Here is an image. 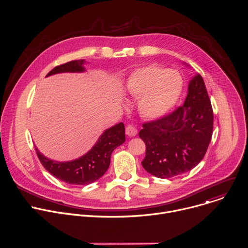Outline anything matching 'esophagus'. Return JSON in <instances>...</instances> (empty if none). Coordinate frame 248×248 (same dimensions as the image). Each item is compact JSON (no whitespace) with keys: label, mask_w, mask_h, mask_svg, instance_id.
Instances as JSON below:
<instances>
[{"label":"esophagus","mask_w":248,"mask_h":248,"mask_svg":"<svg viewBox=\"0 0 248 248\" xmlns=\"http://www.w3.org/2000/svg\"><path fill=\"white\" fill-rule=\"evenodd\" d=\"M125 133H126V135L132 137V136H135L137 134V129L133 125L128 124V125L125 126Z\"/></svg>","instance_id":"34e87169"}]
</instances>
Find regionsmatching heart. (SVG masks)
Returning a JSON list of instances; mask_svg holds the SVG:
<instances>
[{"label":"heart","instance_id":"b5f03b06","mask_svg":"<svg viewBox=\"0 0 248 248\" xmlns=\"http://www.w3.org/2000/svg\"><path fill=\"white\" fill-rule=\"evenodd\" d=\"M183 88L184 79L179 72L156 63L136 69L125 84L128 94L141 97L138 110L149 119L167 114L180 99Z\"/></svg>","mask_w":248,"mask_h":248}]
</instances>
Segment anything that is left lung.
I'll return each instance as SVG.
<instances>
[{
  "label": "left lung",
  "mask_w": 248,
  "mask_h": 248,
  "mask_svg": "<svg viewBox=\"0 0 248 248\" xmlns=\"http://www.w3.org/2000/svg\"><path fill=\"white\" fill-rule=\"evenodd\" d=\"M214 115L200 75L189 82L183 106L144 123L139 137L146 146L143 168L160 179L189 171L204 158L213 133Z\"/></svg>",
  "instance_id": "left-lung-1"
}]
</instances>
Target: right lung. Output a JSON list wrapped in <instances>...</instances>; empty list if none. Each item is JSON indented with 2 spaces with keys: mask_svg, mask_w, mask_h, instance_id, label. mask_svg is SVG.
Returning a JSON list of instances; mask_svg holds the SVG:
<instances>
[{
  "mask_svg": "<svg viewBox=\"0 0 248 248\" xmlns=\"http://www.w3.org/2000/svg\"><path fill=\"white\" fill-rule=\"evenodd\" d=\"M84 60H77L57 65L47 77L60 73L84 72ZM125 140L124 125L120 123L105 130L96 144L84 156L70 162H56L44 157L37 148L36 154L43 167L55 178L68 185L86 186L99 180L108 170L112 152Z\"/></svg>",
  "mask_w": 248,
  "mask_h": 248,
  "instance_id": "obj_1",
  "label": "right lung"
}]
</instances>
